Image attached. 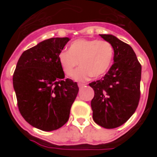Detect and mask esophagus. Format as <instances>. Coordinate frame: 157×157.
<instances>
[{"label": "esophagus", "instance_id": "1", "mask_svg": "<svg viewBox=\"0 0 157 157\" xmlns=\"http://www.w3.org/2000/svg\"><path fill=\"white\" fill-rule=\"evenodd\" d=\"M78 87H79V88H82V87H84L85 86V84H83V83H78Z\"/></svg>", "mask_w": 157, "mask_h": 157}]
</instances>
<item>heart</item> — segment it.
I'll use <instances>...</instances> for the list:
<instances>
[{
  "label": "heart",
  "mask_w": 157,
  "mask_h": 157,
  "mask_svg": "<svg viewBox=\"0 0 157 157\" xmlns=\"http://www.w3.org/2000/svg\"><path fill=\"white\" fill-rule=\"evenodd\" d=\"M114 56L111 43L97 39H77L71 43L68 51L59 54V64L67 76H71L78 65L81 67L75 72L73 78L84 82L91 76L101 77L110 67Z\"/></svg>",
  "instance_id": "obj_1"
}]
</instances>
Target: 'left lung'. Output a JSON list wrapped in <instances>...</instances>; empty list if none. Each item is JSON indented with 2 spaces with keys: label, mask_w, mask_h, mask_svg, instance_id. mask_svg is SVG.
Listing matches in <instances>:
<instances>
[{
  "label": "left lung",
  "mask_w": 157,
  "mask_h": 157,
  "mask_svg": "<svg viewBox=\"0 0 157 157\" xmlns=\"http://www.w3.org/2000/svg\"><path fill=\"white\" fill-rule=\"evenodd\" d=\"M114 49V63L101 79L89 85L94 90L93 119L107 129L123 125L138 108L141 66L133 48L112 34H100Z\"/></svg>",
  "instance_id": "obj_1"
}]
</instances>
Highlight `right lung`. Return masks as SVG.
<instances>
[{
    "label": "right lung",
    "instance_id": "right-lung-1",
    "mask_svg": "<svg viewBox=\"0 0 157 157\" xmlns=\"http://www.w3.org/2000/svg\"><path fill=\"white\" fill-rule=\"evenodd\" d=\"M69 37H52L22 53L13 74L19 112L34 127L52 131L67 122L78 87L64 79L59 54Z\"/></svg>",
    "mask_w": 157,
    "mask_h": 157
}]
</instances>
